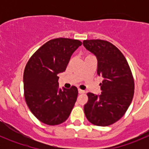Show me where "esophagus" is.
Masks as SVG:
<instances>
[{"label": "esophagus", "instance_id": "obj_1", "mask_svg": "<svg viewBox=\"0 0 149 149\" xmlns=\"http://www.w3.org/2000/svg\"><path fill=\"white\" fill-rule=\"evenodd\" d=\"M79 94H84V93H85V91L81 89H79Z\"/></svg>", "mask_w": 149, "mask_h": 149}]
</instances>
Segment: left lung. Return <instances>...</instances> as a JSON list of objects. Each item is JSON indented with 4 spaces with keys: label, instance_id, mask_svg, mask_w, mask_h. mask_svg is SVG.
<instances>
[{
    "label": "left lung",
    "instance_id": "obj_1",
    "mask_svg": "<svg viewBox=\"0 0 149 149\" xmlns=\"http://www.w3.org/2000/svg\"><path fill=\"white\" fill-rule=\"evenodd\" d=\"M83 45L97 57V75L104 79L100 84L101 94H87L84 113L92 124L108 126L120 119L133 100V75L124 55L112 43L90 40H84Z\"/></svg>",
    "mask_w": 149,
    "mask_h": 149
}]
</instances>
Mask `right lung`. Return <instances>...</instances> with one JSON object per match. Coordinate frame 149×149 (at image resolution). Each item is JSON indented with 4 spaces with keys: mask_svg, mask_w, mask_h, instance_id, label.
I'll return each instance as SVG.
<instances>
[{
    "mask_svg": "<svg viewBox=\"0 0 149 149\" xmlns=\"http://www.w3.org/2000/svg\"><path fill=\"white\" fill-rule=\"evenodd\" d=\"M81 45L72 39L49 40L37 49L25 67V100L33 115L45 124L63 123L74 107L77 88H60L57 75L65 71L71 55Z\"/></svg>",
    "mask_w": 149,
    "mask_h": 149,
    "instance_id": "1",
    "label": "right lung"
}]
</instances>
